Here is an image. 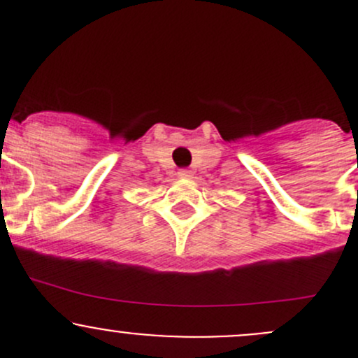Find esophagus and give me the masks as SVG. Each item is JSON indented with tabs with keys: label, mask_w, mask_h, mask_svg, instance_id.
Wrapping results in <instances>:
<instances>
[{
	"label": "esophagus",
	"mask_w": 358,
	"mask_h": 358,
	"mask_svg": "<svg viewBox=\"0 0 358 358\" xmlns=\"http://www.w3.org/2000/svg\"><path fill=\"white\" fill-rule=\"evenodd\" d=\"M180 176H182V178H187V180H190L194 176V173L190 171V169H180V173H178Z\"/></svg>",
	"instance_id": "34e87169"
}]
</instances>
